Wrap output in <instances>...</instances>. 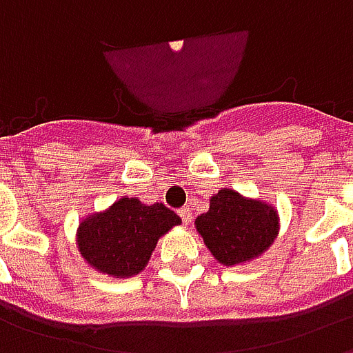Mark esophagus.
Instances as JSON below:
<instances>
[{
    "label": "esophagus",
    "mask_w": 353,
    "mask_h": 353,
    "mask_svg": "<svg viewBox=\"0 0 353 353\" xmlns=\"http://www.w3.org/2000/svg\"><path fill=\"white\" fill-rule=\"evenodd\" d=\"M179 215H181V219H183L185 225H189L192 221V210L191 208H181L179 210Z\"/></svg>",
    "instance_id": "1"
}]
</instances>
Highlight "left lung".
I'll return each mask as SVG.
<instances>
[{
	"mask_svg": "<svg viewBox=\"0 0 353 353\" xmlns=\"http://www.w3.org/2000/svg\"><path fill=\"white\" fill-rule=\"evenodd\" d=\"M194 229L223 266L255 261L280 232L278 210L265 200L221 189L210 199V210L194 219Z\"/></svg>",
	"mask_w": 353,
	"mask_h": 353,
	"instance_id": "obj_1",
	"label": "left lung"
}]
</instances>
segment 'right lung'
I'll return each mask as SVG.
<instances>
[{"mask_svg": "<svg viewBox=\"0 0 353 353\" xmlns=\"http://www.w3.org/2000/svg\"><path fill=\"white\" fill-rule=\"evenodd\" d=\"M181 225V217L164 204H143L139 199L115 200L77 225V250L96 272L111 278H132L147 266L159 238Z\"/></svg>", "mask_w": 353, "mask_h": 353, "instance_id": "add662e5", "label": "right lung"}]
</instances>
